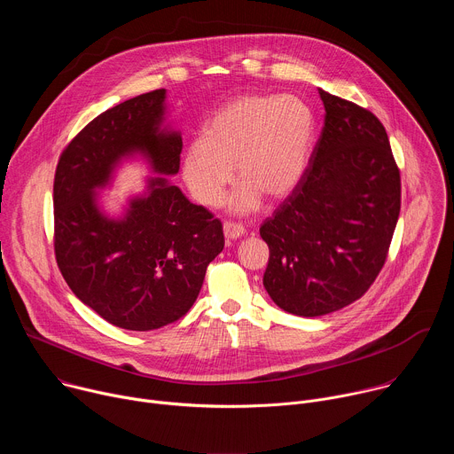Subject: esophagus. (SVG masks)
Listing matches in <instances>:
<instances>
[{
	"label": "esophagus",
	"mask_w": 454,
	"mask_h": 454,
	"mask_svg": "<svg viewBox=\"0 0 454 454\" xmlns=\"http://www.w3.org/2000/svg\"><path fill=\"white\" fill-rule=\"evenodd\" d=\"M223 230H224V237H226L228 240H235V239L242 237V235H244V231H246L242 224H239V223H231V221H226V223L223 224Z\"/></svg>",
	"instance_id": "1"
}]
</instances>
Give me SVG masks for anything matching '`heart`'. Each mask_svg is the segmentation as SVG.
<instances>
[{
  "instance_id": "heart-1",
  "label": "heart",
  "mask_w": 454,
  "mask_h": 454,
  "mask_svg": "<svg viewBox=\"0 0 454 454\" xmlns=\"http://www.w3.org/2000/svg\"><path fill=\"white\" fill-rule=\"evenodd\" d=\"M312 138L309 107L289 95H246L224 104L192 142L183 160L184 183L198 203L217 207L233 167L242 181L233 212H251L262 196L280 200L300 181Z\"/></svg>"
}]
</instances>
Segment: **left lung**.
Listing matches in <instances>:
<instances>
[{
    "label": "left lung",
    "mask_w": 454,
    "mask_h": 454,
    "mask_svg": "<svg viewBox=\"0 0 454 454\" xmlns=\"http://www.w3.org/2000/svg\"><path fill=\"white\" fill-rule=\"evenodd\" d=\"M325 106L309 167L261 226L264 287L286 312L314 317L359 300L382 270L401 212V172L379 118L319 90Z\"/></svg>",
    "instance_id": "obj_1"
}]
</instances>
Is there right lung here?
Segmentation results:
<instances>
[{"mask_svg":"<svg viewBox=\"0 0 454 454\" xmlns=\"http://www.w3.org/2000/svg\"><path fill=\"white\" fill-rule=\"evenodd\" d=\"M165 90L129 98L91 120L62 151L53 179V247L74 294L111 325L154 331L196 301L223 251V224L165 177L149 179L123 217L97 205L118 163L142 154L161 176L179 170L181 135L161 127Z\"/></svg>","mask_w":454,"mask_h":454,"instance_id":"add662e5","label":"right lung"}]
</instances>
